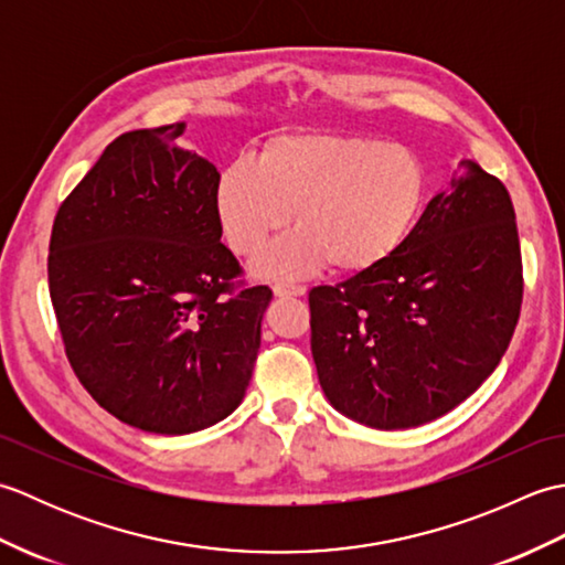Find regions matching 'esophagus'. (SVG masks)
I'll list each match as a JSON object with an SVG mask.
<instances>
[{"label":"esophagus","mask_w":565,"mask_h":565,"mask_svg":"<svg viewBox=\"0 0 565 565\" xmlns=\"http://www.w3.org/2000/svg\"><path fill=\"white\" fill-rule=\"evenodd\" d=\"M306 294V286L301 284H274V296H303Z\"/></svg>","instance_id":"1"}]
</instances>
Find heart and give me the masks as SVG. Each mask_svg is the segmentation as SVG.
Segmentation results:
<instances>
[{"mask_svg": "<svg viewBox=\"0 0 565 565\" xmlns=\"http://www.w3.org/2000/svg\"><path fill=\"white\" fill-rule=\"evenodd\" d=\"M425 189V164L407 146L308 130L269 138L257 162L223 167L213 203L239 257H255L294 215V231L255 267L291 279L326 262L342 274L376 269L411 235Z\"/></svg>", "mask_w": 565, "mask_h": 565, "instance_id": "b5f03b06", "label": "heart"}]
</instances>
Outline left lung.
Segmentation results:
<instances>
[{"mask_svg":"<svg viewBox=\"0 0 565 565\" xmlns=\"http://www.w3.org/2000/svg\"><path fill=\"white\" fill-rule=\"evenodd\" d=\"M522 291L508 189L461 160L393 257L308 294L320 386L334 411L366 427L431 423L493 374Z\"/></svg>","mask_w":565,"mask_h":565,"instance_id":"8db88e82","label":"left lung"}]
</instances>
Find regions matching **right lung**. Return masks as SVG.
I'll use <instances>...</instances> for the list:
<instances>
[{"instance_id":"add662e5","label":"right lung","mask_w":565,"mask_h":565,"mask_svg":"<svg viewBox=\"0 0 565 565\" xmlns=\"http://www.w3.org/2000/svg\"><path fill=\"white\" fill-rule=\"evenodd\" d=\"M184 124L130 130L57 209L47 289L65 354L104 411L189 435L243 403L269 286H243L221 243L218 170Z\"/></svg>"}]
</instances>
